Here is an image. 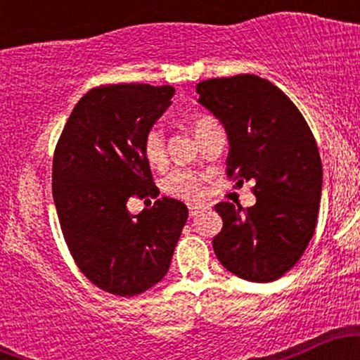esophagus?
<instances>
[{
  "instance_id": "34e87169",
  "label": "esophagus",
  "mask_w": 360,
  "mask_h": 360,
  "mask_svg": "<svg viewBox=\"0 0 360 360\" xmlns=\"http://www.w3.org/2000/svg\"><path fill=\"white\" fill-rule=\"evenodd\" d=\"M188 208H189V217L193 218V217H196L200 212H203L205 208H208V206L203 203H191V205H188Z\"/></svg>"
}]
</instances>
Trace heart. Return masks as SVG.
<instances>
[{
	"instance_id": "1",
	"label": "heart",
	"mask_w": 360,
	"mask_h": 360,
	"mask_svg": "<svg viewBox=\"0 0 360 360\" xmlns=\"http://www.w3.org/2000/svg\"><path fill=\"white\" fill-rule=\"evenodd\" d=\"M191 125L194 135L200 140L206 131L212 130L218 123L208 115H200L193 120ZM142 150L150 166H164V162H166V137H164L162 128L157 125L148 128L143 135ZM162 188L171 196L194 200V198H200L205 191V176L201 172L189 171V169H174L164 177Z\"/></svg>"
}]
</instances>
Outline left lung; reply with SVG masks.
<instances>
[{
	"label": "left lung",
	"instance_id": "obj_1",
	"mask_svg": "<svg viewBox=\"0 0 360 360\" xmlns=\"http://www.w3.org/2000/svg\"><path fill=\"white\" fill-rule=\"evenodd\" d=\"M205 108L229 135L226 176L254 181L250 208L221 201L213 250L226 271L271 283L295 266L316 226L321 159L307 120L278 86L254 74L201 81Z\"/></svg>",
	"mask_w": 360,
	"mask_h": 360
}]
</instances>
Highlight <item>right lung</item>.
<instances>
[{
    "instance_id": "right-lung-1",
    "label": "right lung",
    "mask_w": 360,
    "mask_h": 360,
    "mask_svg": "<svg viewBox=\"0 0 360 360\" xmlns=\"http://www.w3.org/2000/svg\"><path fill=\"white\" fill-rule=\"evenodd\" d=\"M172 86L108 84L74 106L53 152L52 194L74 262L94 286L140 295L167 274L188 208L164 196L139 214L130 198L159 189L142 150L146 131L171 105Z\"/></svg>"
}]
</instances>
